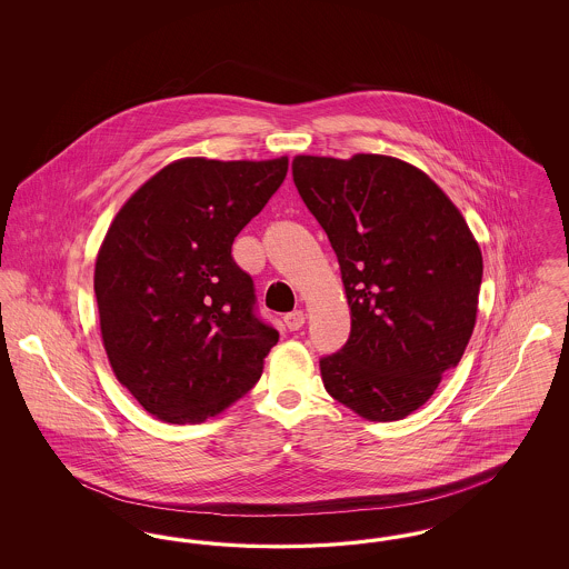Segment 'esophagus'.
<instances>
[{"label": "esophagus", "mask_w": 569, "mask_h": 569, "mask_svg": "<svg viewBox=\"0 0 569 569\" xmlns=\"http://www.w3.org/2000/svg\"><path fill=\"white\" fill-rule=\"evenodd\" d=\"M283 322H286L290 330H298V328H302V325H305V313L302 311H292V313H288L283 318Z\"/></svg>", "instance_id": "1"}]
</instances>
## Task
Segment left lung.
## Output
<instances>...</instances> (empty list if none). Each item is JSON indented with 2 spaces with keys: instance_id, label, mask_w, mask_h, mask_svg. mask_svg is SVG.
Returning <instances> with one entry per match:
<instances>
[{
  "instance_id": "1",
  "label": "left lung",
  "mask_w": 569,
  "mask_h": 569,
  "mask_svg": "<svg viewBox=\"0 0 569 569\" xmlns=\"http://www.w3.org/2000/svg\"><path fill=\"white\" fill-rule=\"evenodd\" d=\"M292 174L332 244L352 330L320 360L326 392L371 422L433 397L471 339L482 251L457 204L399 158L297 156Z\"/></svg>"
}]
</instances>
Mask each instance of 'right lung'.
I'll return each instance as SVG.
<instances>
[{
  "label": "right lung",
  "instance_id": "add662e5",
  "mask_svg": "<svg viewBox=\"0 0 569 569\" xmlns=\"http://www.w3.org/2000/svg\"><path fill=\"white\" fill-rule=\"evenodd\" d=\"M288 158L163 166L100 244L93 290L114 378L153 418L198 425L262 376L279 332L253 316L234 237L283 183Z\"/></svg>",
  "mask_w": 569,
  "mask_h": 569
}]
</instances>
